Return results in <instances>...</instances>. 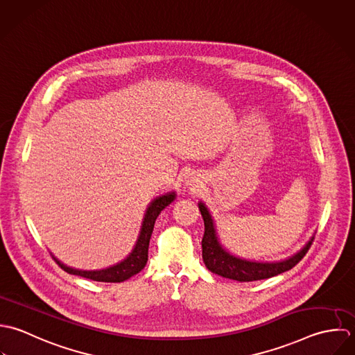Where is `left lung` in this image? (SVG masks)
I'll return each mask as SVG.
<instances>
[{
  "label": "left lung",
  "instance_id": "obj_1",
  "mask_svg": "<svg viewBox=\"0 0 355 355\" xmlns=\"http://www.w3.org/2000/svg\"><path fill=\"white\" fill-rule=\"evenodd\" d=\"M199 210L205 220V236L202 240L203 248V261L206 268L218 276L225 279L236 280V282H257L263 279H270L273 276L282 275L284 272L292 269L309 251L313 244L314 236L300 248L296 254L285 258L283 261L275 262H259V261H248L240 257H236L225 250V247L219 243L216 236V229L214 223L213 216L209 211L207 206L203 202H199Z\"/></svg>",
  "mask_w": 355,
  "mask_h": 355
}]
</instances>
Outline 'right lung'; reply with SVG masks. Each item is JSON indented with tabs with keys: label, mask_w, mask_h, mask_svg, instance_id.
I'll return each instance as SVG.
<instances>
[{
	"label": "right lung",
	"mask_w": 355,
	"mask_h": 355,
	"mask_svg": "<svg viewBox=\"0 0 355 355\" xmlns=\"http://www.w3.org/2000/svg\"><path fill=\"white\" fill-rule=\"evenodd\" d=\"M175 199V192H167L162 196H157L156 199H153L149 205L148 209L145 210L144 214V219H142L141 229H140V234L137 237V241L135 244V248L132 250V252L121 262L105 268V269H100V270H80V269H73L64 263H62L52 252V258L55 259V262L67 273L75 275V276H80L93 282H101V283H122L128 279H130L132 276L140 273L142 269L146 265L148 261V247H149V240L152 236V230L155 226V220L159 216L160 211L163 209H166L173 200Z\"/></svg>",
	"instance_id": "1"
}]
</instances>
